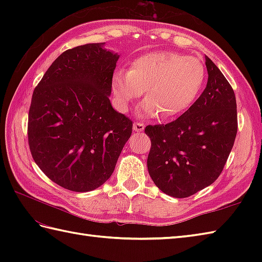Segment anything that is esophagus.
<instances>
[{
	"label": "esophagus",
	"mask_w": 262,
	"mask_h": 262,
	"mask_svg": "<svg viewBox=\"0 0 262 262\" xmlns=\"http://www.w3.org/2000/svg\"><path fill=\"white\" fill-rule=\"evenodd\" d=\"M133 127H134V130L140 133V132H143L144 128H145V125L142 124V122H138V121H135L134 125H133Z\"/></svg>",
	"instance_id": "obj_1"
}]
</instances>
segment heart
I'll return each mask as SVG.
<instances>
[{"label":"heart","mask_w":262,"mask_h":262,"mask_svg":"<svg viewBox=\"0 0 262 262\" xmlns=\"http://www.w3.org/2000/svg\"><path fill=\"white\" fill-rule=\"evenodd\" d=\"M205 68L196 57L176 52H151L133 60L129 71L117 70L111 90L121 110L145 89L142 113L147 117L172 120L196 101L205 83Z\"/></svg>","instance_id":"heart-1"}]
</instances>
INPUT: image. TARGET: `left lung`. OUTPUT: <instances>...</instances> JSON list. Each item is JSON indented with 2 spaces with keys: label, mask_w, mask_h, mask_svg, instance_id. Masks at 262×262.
Here are the masks:
<instances>
[{
  "label": "left lung",
  "mask_w": 262,
  "mask_h": 262,
  "mask_svg": "<svg viewBox=\"0 0 262 262\" xmlns=\"http://www.w3.org/2000/svg\"><path fill=\"white\" fill-rule=\"evenodd\" d=\"M204 92L179 118L148 125L147 169L161 191L176 198L192 196L211 185L223 171L237 132L235 94L207 56Z\"/></svg>",
  "instance_id": "8db88e82"
}]
</instances>
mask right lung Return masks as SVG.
<instances>
[{"instance_id": "add662e5", "label": "right lung", "mask_w": 262, "mask_h": 262, "mask_svg": "<svg viewBox=\"0 0 262 262\" xmlns=\"http://www.w3.org/2000/svg\"><path fill=\"white\" fill-rule=\"evenodd\" d=\"M104 42L60 54L32 93L28 142L49 179L68 190L97 189L113 174L133 121L110 103L118 54Z\"/></svg>"}]
</instances>
